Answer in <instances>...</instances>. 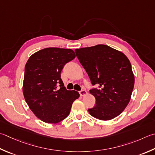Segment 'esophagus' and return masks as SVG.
Here are the masks:
<instances>
[{
	"mask_svg": "<svg viewBox=\"0 0 155 155\" xmlns=\"http://www.w3.org/2000/svg\"><path fill=\"white\" fill-rule=\"evenodd\" d=\"M79 94H80V95L81 96H84V95H86L87 94V92L85 90H81V91H79Z\"/></svg>",
	"mask_w": 155,
	"mask_h": 155,
	"instance_id": "obj_1",
	"label": "esophagus"
}]
</instances>
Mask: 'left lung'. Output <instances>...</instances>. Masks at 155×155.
Segmentation results:
<instances>
[{
    "instance_id": "obj_1",
    "label": "left lung",
    "mask_w": 155,
    "mask_h": 155,
    "mask_svg": "<svg viewBox=\"0 0 155 155\" xmlns=\"http://www.w3.org/2000/svg\"><path fill=\"white\" fill-rule=\"evenodd\" d=\"M76 56L85 69L96 104L89 114L101 120H110L125 110L131 98L134 76L128 58L108 45L99 44L75 49Z\"/></svg>"
}]
</instances>
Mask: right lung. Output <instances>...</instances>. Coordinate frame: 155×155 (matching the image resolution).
I'll list each match as a JSON object with an SVG mask.
<instances>
[{"instance_id": "1", "label": "right lung", "mask_w": 155, "mask_h": 155, "mask_svg": "<svg viewBox=\"0 0 155 155\" xmlns=\"http://www.w3.org/2000/svg\"><path fill=\"white\" fill-rule=\"evenodd\" d=\"M74 58L71 49L47 48L32 54L27 60L23 95L30 110L44 122L56 124L64 120L72 103L79 97L77 91L66 90L60 78L64 66Z\"/></svg>"}]
</instances>
